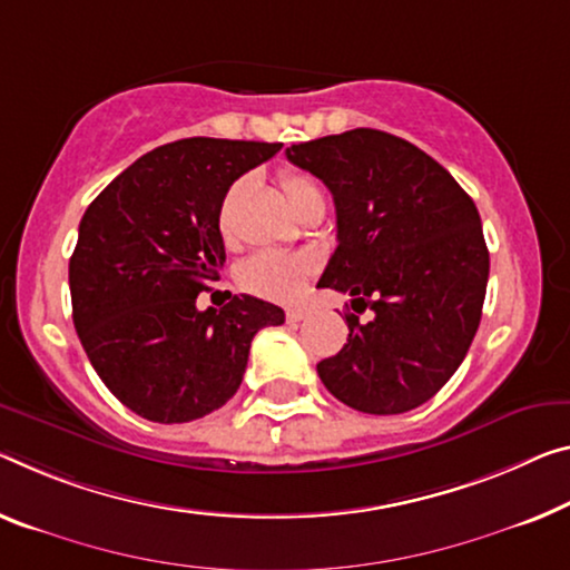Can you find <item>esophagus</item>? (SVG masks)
I'll list each match as a JSON object with an SVG mask.
<instances>
[{"label": "esophagus", "instance_id": "obj_1", "mask_svg": "<svg viewBox=\"0 0 570 570\" xmlns=\"http://www.w3.org/2000/svg\"><path fill=\"white\" fill-rule=\"evenodd\" d=\"M287 321L291 323H301V321H305L308 318V308H287Z\"/></svg>", "mask_w": 570, "mask_h": 570}]
</instances>
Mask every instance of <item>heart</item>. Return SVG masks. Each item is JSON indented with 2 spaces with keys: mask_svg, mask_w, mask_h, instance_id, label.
<instances>
[{
  "mask_svg": "<svg viewBox=\"0 0 570 570\" xmlns=\"http://www.w3.org/2000/svg\"><path fill=\"white\" fill-rule=\"evenodd\" d=\"M279 186L285 190V198L295 216H301L305 208L323 204V194L308 173L287 168L279 173ZM313 273L311 259L285 255V252H257L252 255L236 273V279L244 291L269 297V301H295L303 293L305 283Z\"/></svg>",
  "mask_w": 570,
  "mask_h": 570,
  "instance_id": "1",
  "label": "heart"
}]
</instances>
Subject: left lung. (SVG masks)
<instances>
[{
  "instance_id": "1",
  "label": "left lung",
  "mask_w": 570,
  "mask_h": 570,
  "mask_svg": "<svg viewBox=\"0 0 570 570\" xmlns=\"http://www.w3.org/2000/svg\"><path fill=\"white\" fill-rule=\"evenodd\" d=\"M285 155L334 196L338 247L318 287L374 313L346 315L348 338L318 362L321 382L358 413L415 410L459 370L481 321L489 252L474 200L431 155L380 129Z\"/></svg>"
}]
</instances>
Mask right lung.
Returning <instances> with one entry per match:
<instances>
[{"label": "right lung", "mask_w": 570, "mask_h": 570, "mask_svg": "<svg viewBox=\"0 0 570 570\" xmlns=\"http://www.w3.org/2000/svg\"><path fill=\"white\" fill-rule=\"evenodd\" d=\"M279 142L188 137L119 173L86 208L68 265L73 326L96 374L153 423H190L226 405L259 328L283 308L234 295L198 311L226 252L218 216L232 183Z\"/></svg>", "instance_id": "1"}]
</instances>
